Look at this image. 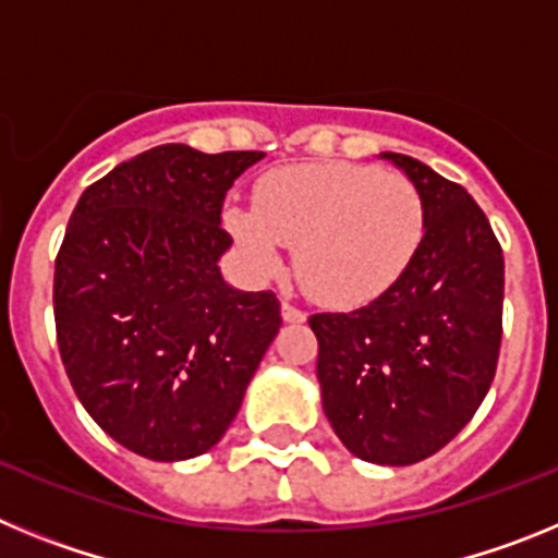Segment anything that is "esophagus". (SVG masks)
<instances>
[{"instance_id": "34e87169", "label": "esophagus", "mask_w": 558, "mask_h": 558, "mask_svg": "<svg viewBox=\"0 0 558 558\" xmlns=\"http://www.w3.org/2000/svg\"><path fill=\"white\" fill-rule=\"evenodd\" d=\"M282 318H284V322H288V324H302L304 318H307V313H304V310L295 307V304L282 302Z\"/></svg>"}]
</instances>
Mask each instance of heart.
<instances>
[{
    "mask_svg": "<svg viewBox=\"0 0 558 558\" xmlns=\"http://www.w3.org/2000/svg\"><path fill=\"white\" fill-rule=\"evenodd\" d=\"M229 229L263 274L295 245V274L315 302L360 307L408 274L427 218L422 192L399 172L313 161L263 175L256 209L234 206Z\"/></svg>",
    "mask_w": 558,
    "mask_h": 558,
    "instance_id": "b5f03b06",
    "label": "heart"
}]
</instances>
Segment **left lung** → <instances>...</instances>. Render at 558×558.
<instances>
[{"label": "left lung", "instance_id": "8db88e82", "mask_svg": "<svg viewBox=\"0 0 558 558\" xmlns=\"http://www.w3.org/2000/svg\"><path fill=\"white\" fill-rule=\"evenodd\" d=\"M425 201L408 274L354 313L310 318L324 413L352 456L425 461L475 416L502 338V248L472 195L422 161L383 153Z\"/></svg>", "mask_w": 558, "mask_h": 558}]
</instances>
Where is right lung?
Listing matches in <instances>:
<instances>
[{
  "mask_svg": "<svg viewBox=\"0 0 558 558\" xmlns=\"http://www.w3.org/2000/svg\"><path fill=\"white\" fill-rule=\"evenodd\" d=\"M259 150L159 145L77 201L56 256L63 368L97 425L150 461L218 445L243 405L282 307L223 282L226 192Z\"/></svg>",
  "mask_w": 558,
  "mask_h": 558,
  "instance_id": "right-lung-1",
  "label": "right lung"
}]
</instances>
